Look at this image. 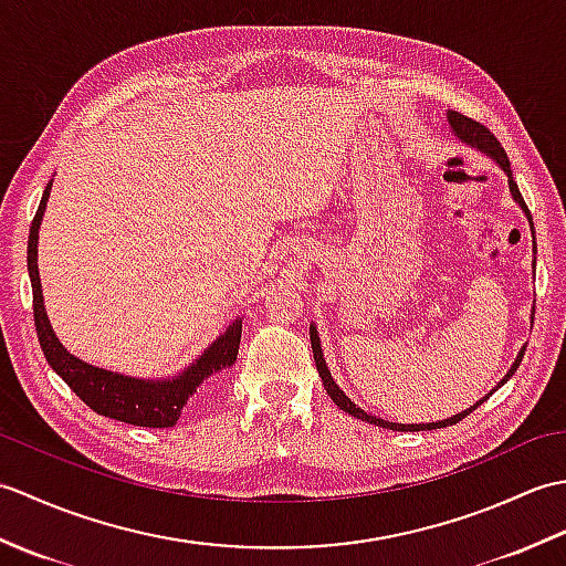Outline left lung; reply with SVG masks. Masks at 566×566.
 <instances>
[{"instance_id":"left-lung-1","label":"left lung","mask_w":566,"mask_h":566,"mask_svg":"<svg viewBox=\"0 0 566 566\" xmlns=\"http://www.w3.org/2000/svg\"><path fill=\"white\" fill-rule=\"evenodd\" d=\"M448 124H450V130L452 134L460 138L464 146H472V148H476L479 153H484V155H489L491 160H494L503 172H506V177H509V189H511V197H513V201L518 203V207L523 209V213H525V219H527V223H531V231H533V252H535V228H533V216H531V211H527V207H525V201H523V195H521V189H518V185H515V179H513V170H511V163H509V155H506V150L501 148V143L496 140V136L491 134V130L486 128V126H482V124H476V122H472V118H467V116H462L460 112H448ZM533 268H535V260H533ZM535 318V306H533V314H531V321ZM308 333H311V350H314V359H316V369H318V377H321V381H323V387H326V391H328V396L333 399V403L338 406V408H343L345 413H350V416H355V418H359V420H365V423H371V426H379V428H389V430H401V432H411V430H436V428H444V426H454V423H460V420L464 418V416H469L474 411L476 406H482L491 394L494 391H499L503 384H506L513 375H515V369H518V365H521V359H523V355H525V345L521 347V353L515 355V363L511 365V369L506 371V377H503L494 389H491L484 399H479L474 406H469V408H464L462 413H457V416H450V418H444V420H436V423H389V420H384V418H377V416H371V413H367V411H363V408L359 406H355V401H350L345 396V391L338 387V384H335V379L331 377V369H328V365H326V357H323V350H321V338H318V331H316V326L314 323H311V328H308Z\"/></svg>"}]
</instances>
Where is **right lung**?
<instances>
[{
	"label": "right lung",
	"instance_id": "obj_1",
	"mask_svg": "<svg viewBox=\"0 0 566 566\" xmlns=\"http://www.w3.org/2000/svg\"><path fill=\"white\" fill-rule=\"evenodd\" d=\"M53 179L48 182L39 211L33 216L29 231V276L33 290V321L39 333L41 350L48 365L55 369V375L63 377L67 387L99 416L122 420V423L143 426V428H172L179 413L191 394H197L203 381L219 375V371L235 365L240 333H243V318L228 323V328L203 350L195 363L179 369L175 377L143 379L118 375L112 369L94 367L84 359L67 353V347L57 340V335L48 321L43 306V290L39 274V228L43 221V211L48 197H51Z\"/></svg>",
	"mask_w": 566,
	"mask_h": 566
}]
</instances>
